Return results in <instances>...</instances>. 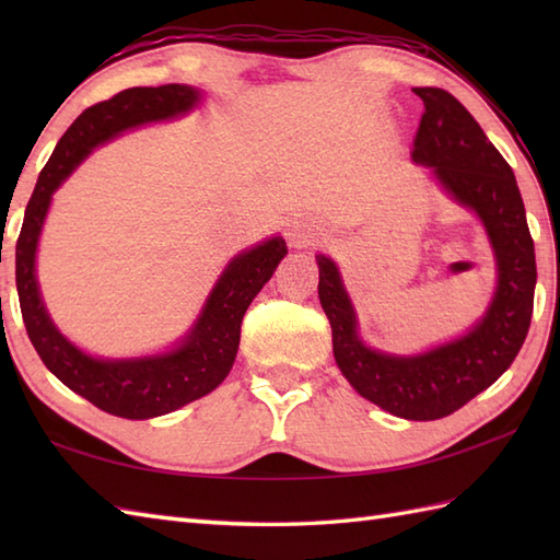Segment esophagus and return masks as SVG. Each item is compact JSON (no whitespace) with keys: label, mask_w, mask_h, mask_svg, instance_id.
Wrapping results in <instances>:
<instances>
[{"label":"esophagus","mask_w":560,"mask_h":560,"mask_svg":"<svg viewBox=\"0 0 560 560\" xmlns=\"http://www.w3.org/2000/svg\"><path fill=\"white\" fill-rule=\"evenodd\" d=\"M289 243L293 247H307V245H315L319 241V229L311 221V219H293L289 225Z\"/></svg>","instance_id":"obj_1"}]
</instances>
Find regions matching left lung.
I'll return each mask as SVG.
<instances>
[{
    "mask_svg": "<svg viewBox=\"0 0 560 560\" xmlns=\"http://www.w3.org/2000/svg\"><path fill=\"white\" fill-rule=\"evenodd\" d=\"M423 101L411 159L445 192L481 219L495 255L498 287L489 311L467 335L419 355L365 347L339 269L317 257L319 303L331 325V349L351 387L380 409L409 421L450 416L491 387L515 361L529 331L537 261L515 173L469 110L443 89H413Z\"/></svg>",
    "mask_w": 560,
    "mask_h": 560,
    "instance_id": "obj_1",
    "label": "left lung"
}]
</instances>
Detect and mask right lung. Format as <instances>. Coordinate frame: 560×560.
<instances>
[{"label":"right lung","mask_w":560,"mask_h":560,"mask_svg":"<svg viewBox=\"0 0 560 560\" xmlns=\"http://www.w3.org/2000/svg\"><path fill=\"white\" fill-rule=\"evenodd\" d=\"M199 98V89L185 86V83H165L156 89H127L110 101L83 110L57 141L50 161L40 171L16 241L21 315L40 361L71 392L89 399L93 407L122 416V419L141 421L171 413L209 395L223 383L241 343L243 315L271 279L283 255L289 253L287 243L277 235L235 255L231 265L223 269L217 287L211 289L195 327L175 349L144 355V359H93L77 349L45 311L38 279H35L38 237L55 189L77 171V165L93 149L115 139L125 129L185 115L195 108Z\"/></svg>","instance_id":"obj_1"}]
</instances>
